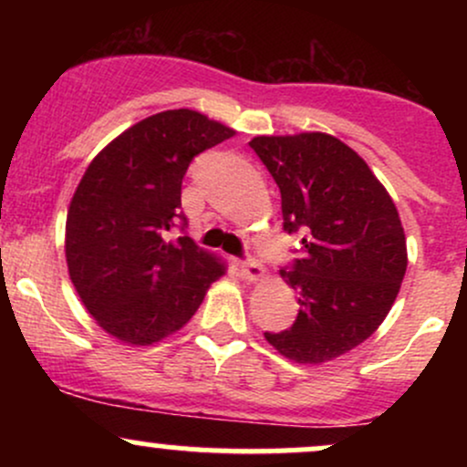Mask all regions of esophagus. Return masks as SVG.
I'll list each match as a JSON object with an SVG mask.
<instances>
[{
  "mask_svg": "<svg viewBox=\"0 0 467 467\" xmlns=\"http://www.w3.org/2000/svg\"><path fill=\"white\" fill-rule=\"evenodd\" d=\"M239 267H241V276H244L245 281H261V278L265 276V267L256 259L241 261Z\"/></svg>",
  "mask_w": 467,
  "mask_h": 467,
  "instance_id": "obj_1",
  "label": "esophagus"
}]
</instances>
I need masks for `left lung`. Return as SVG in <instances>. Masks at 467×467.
Instances as JSON below:
<instances>
[{
    "mask_svg": "<svg viewBox=\"0 0 467 467\" xmlns=\"http://www.w3.org/2000/svg\"><path fill=\"white\" fill-rule=\"evenodd\" d=\"M250 147L281 191L283 230L303 234L301 256L281 270L298 316L265 340L294 362L334 360L367 340L398 298L409 264L398 208L334 136H259Z\"/></svg>",
    "mask_w": 467,
    "mask_h": 467,
    "instance_id": "1",
    "label": "left lung"
}]
</instances>
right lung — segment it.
Instances as JSON below:
<instances>
[{"mask_svg":"<svg viewBox=\"0 0 467 467\" xmlns=\"http://www.w3.org/2000/svg\"><path fill=\"white\" fill-rule=\"evenodd\" d=\"M200 111L136 122L92 160L66 223V259L80 301L107 334L153 345L184 327L223 264L189 234L182 180L195 155L233 138Z\"/></svg>","mask_w":467,"mask_h":467,"instance_id":"right-lung-1","label":"right lung"}]
</instances>
